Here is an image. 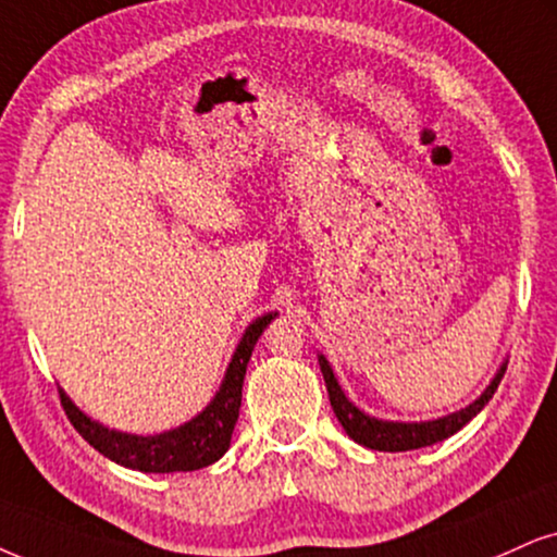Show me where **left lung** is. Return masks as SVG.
Segmentation results:
<instances>
[{
    "label": "left lung",
    "instance_id": "left-lung-1",
    "mask_svg": "<svg viewBox=\"0 0 557 557\" xmlns=\"http://www.w3.org/2000/svg\"><path fill=\"white\" fill-rule=\"evenodd\" d=\"M320 361V372L325 376V387L327 395H331V405L333 413L338 418L346 434L359 442L361 446H369V449L376 451H410V449H421V446H431L436 442H444L451 434H457L462 425H468L472 418H475L480 410L488 405L493 393L498 389L500 376L506 372V363L498 369L493 382L485 387V393L478 397L475 403H470L468 408L457 410V413L436 418V421H421V423H403V421H382V418L367 416L363 410L356 408V405L343 395L338 380H335L331 363H327L325 356H318Z\"/></svg>",
    "mask_w": 557,
    "mask_h": 557
}]
</instances>
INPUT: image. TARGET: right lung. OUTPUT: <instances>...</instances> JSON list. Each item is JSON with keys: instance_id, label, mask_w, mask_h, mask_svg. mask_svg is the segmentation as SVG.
I'll return each instance as SVG.
<instances>
[{"instance_id": "1", "label": "right lung", "mask_w": 557, "mask_h": 557, "mask_svg": "<svg viewBox=\"0 0 557 557\" xmlns=\"http://www.w3.org/2000/svg\"><path fill=\"white\" fill-rule=\"evenodd\" d=\"M273 318H276V312H268L263 318L252 320V325H247L214 400L206 405L196 418L177 425V429L162 431V434L154 436H136L106 429L102 423L82 413L77 405L69 400L64 389H59L66 418L89 446H95L100 455L123 465V468L141 472H190L209 468L230 449L232 431H235L239 416V403H243L247 361H250L252 348H256L258 338Z\"/></svg>"}]
</instances>
